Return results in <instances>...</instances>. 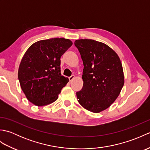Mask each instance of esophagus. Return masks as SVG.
Returning a JSON list of instances; mask_svg holds the SVG:
<instances>
[{"label":"esophagus","mask_w":150,"mask_h":150,"mask_svg":"<svg viewBox=\"0 0 150 150\" xmlns=\"http://www.w3.org/2000/svg\"><path fill=\"white\" fill-rule=\"evenodd\" d=\"M75 78V76L74 75H73L71 76V77H69V82H71Z\"/></svg>","instance_id":"obj_1"}]
</instances>
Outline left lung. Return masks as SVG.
<instances>
[{
  "label": "left lung",
  "instance_id": "1",
  "mask_svg": "<svg viewBox=\"0 0 150 150\" xmlns=\"http://www.w3.org/2000/svg\"><path fill=\"white\" fill-rule=\"evenodd\" d=\"M83 62L82 89L77 92L79 104L93 113L109 108L124 84L122 63L106 44L91 39L75 41Z\"/></svg>",
  "mask_w": 150,
  "mask_h": 150
}]
</instances>
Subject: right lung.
<instances>
[{"mask_svg":"<svg viewBox=\"0 0 150 150\" xmlns=\"http://www.w3.org/2000/svg\"><path fill=\"white\" fill-rule=\"evenodd\" d=\"M72 42L64 38L33 44L22 57L18 71L21 87L27 99L38 106L55 102L69 81L60 73V57Z\"/></svg>","mask_w":150,"mask_h":150,"instance_id":"right-lung-1","label":"right lung"}]
</instances>
